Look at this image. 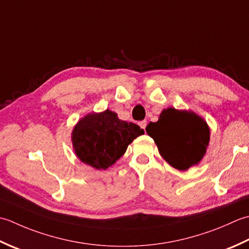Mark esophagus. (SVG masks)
Listing matches in <instances>:
<instances>
[{
    "instance_id": "obj_1",
    "label": "esophagus",
    "mask_w": 249,
    "mask_h": 249,
    "mask_svg": "<svg viewBox=\"0 0 249 249\" xmlns=\"http://www.w3.org/2000/svg\"><path fill=\"white\" fill-rule=\"evenodd\" d=\"M139 125L141 126L142 129H144V130H145L146 125H147V121H146V120H142V121H140V123H139Z\"/></svg>"
}]
</instances>
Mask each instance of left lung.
<instances>
[{
    "instance_id": "obj_1",
    "label": "left lung",
    "mask_w": 249,
    "mask_h": 249,
    "mask_svg": "<svg viewBox=\"0 0 249 249\" xmlns=\"http://www.w3.org/2000/svg\"><path fill=\"white\" fill-rule=\"evenodd\" d=\"M146 132L158 146L160 155L177 170L197 164L210 142L209 125L200 116L187 110L167 108Z\"/></svg>"
}]
</instances>
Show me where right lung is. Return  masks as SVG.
<instances>
[{"label": "right lung", "mask_w": 249, "mask_h": 249, "mask_svg": "<svg viewBox=\"0 0 249 249\" xmlns=\"http://www.w3.org/2000/svg\"><path fill=\"white\" fill-rule=\"evenodd\" d=\"M144 130L118 119L114 111L89 114L76 124L72 133L75 153L84 163L106 170L123 156L126 147Z\"/></svg>", "instance_id": "1"}]
</instances>
